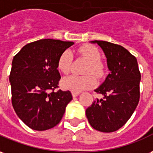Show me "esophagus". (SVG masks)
Returning a JSON list of instances; mask_svg holds the SVG:
<instances>
[{
    "label": "esophagus",
    "instance_id": "1",
    "mask_svg": "<svg viewBox=\"0 0 153 153\" xmlns=\"http://www.w3.org/2000/svg\"><path fill=\"white\" fill-rule=\"evenodd\" d=\"M72 94L73 97H76V96H78L79 94H80V93H79V92H75V91H72Z\"/></svg>",
    "mask_w": 153,
    "mask_h": 153
}]
</instances>
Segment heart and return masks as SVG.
Here are the masks:
<instances>
[{
  "instance_id": "1",
  "label": "heart",
  "mask_w": 153,
  "mask_h": 153,
  "mask_svg": "<svg viewBox=\"0 0 153 153\" xmlns=\"http://www.w3.org/2000/svg\"><path fill=\"white\" fill-rule=\"evenodd\" d=\"M77 53L82 58L88 61V64L85 69V73L87 75H70L66 76L62 81L63 88L79 92L81 90L93 88L97 84L96 77L102 78L105 75V66L100 61L101 53L95 46L91 45H84L78 49ZM72 62V54L71 51L66 50L60 54L58 60V68L63 73H68L71 70Z\"/></svg>"
}]
</instances>
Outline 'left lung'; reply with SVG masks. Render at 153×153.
<instances>
[{
	"instance_id": "obj_1",
	"label": "left lung",
	"mask_w": 153,
	"mask_h": 153,
	"mask_svg": "<svg viewBox=\"0 0 153 153\" xmlns=\"http://www.w3.org/2000/svg\"><path fill=\"white\" fill-rule=\"evenodd\" d=\"M91 42L102 48L110 73L94 90L102 99H97L85 114L94 129L110 133L123 126L134 112L139 101L141 74L136 58L123 46L103 41Z\"/></svg>"
}]
</instances>
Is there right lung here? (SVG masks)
<instances>
[{
    "label": "right lung",
    "mask_w": 153,
    "mask_h": 153,
    "mask_svg": "<svg viewBox=\"0 0 153 153\" xmlns=\"http://www.w3.org/2000/svg\"><path fill=\"white\" fill-rule=\"evenodd\" d=\"M72 41L42 39L24 45L12 61L10 82L14 111L23 123L35 130H45L59 123L68 103L69 90L59 87L58 60Z\"/></svg>",
    "instance_id": "add662e5"
}]
</instances>
